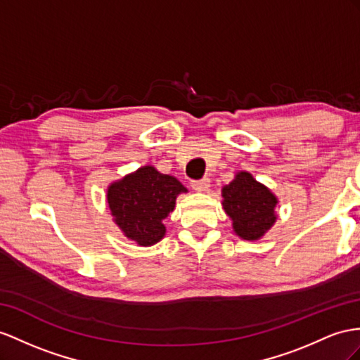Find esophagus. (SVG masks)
<instances>
[{"label":"esophagus","instance_id":"34e87169","mask_svg":"<svg viewBox=\"0 0 360 360\" xmlns=\"http://www.w3.org/2000/svg\"><path fill=\"white\" fill-rule=\"evenodd\" d=\"M208 187H210V179L208 178L191 181V188L196 190V191H205Z\"/></svg>","mask_w":360,"mask_h":360}]
</instances>
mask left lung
Returning a JSON list of instances; mask_svg holds the SVG:
<instances>
[{
  "label": "left lung",
  "mask_w": 360,
  "mask_h": 360,
  "mask_svg": "<svg viewBox=\"0 0 360 360\" xmlns=\"http://www.w3.org/2000/svg\"><path fill=\"white\" fill-rule=\"evenodd\" d=\"M224 208L233 219V228L245 240L260 238L275 222L276 198L257 182L251 173L240 172L222 190Z\"/></svg>",
  "instance_id": "8db88e82"
}]
</instances>
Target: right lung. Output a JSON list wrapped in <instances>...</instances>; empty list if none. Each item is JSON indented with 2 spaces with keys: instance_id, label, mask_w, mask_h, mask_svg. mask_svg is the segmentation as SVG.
<instances>
[{
  "instance_id": "obj_1",
  "label": "right lung",
  "mask_w": 360,
  "mask_h": 360,
  "mask_svg": "<svg viewBox=\"0 0 360 360\" xmlns=\"http://www.w3.org/2000/svg\"><path fill=\"white\" fill-rule=\"evenodd\" d=\"M186 191L176 178L146 165L109 187L108 204L127 238L150 246L164 237L162 220L173 211L179 193Z\"/></svg>"
}]
</instances>
